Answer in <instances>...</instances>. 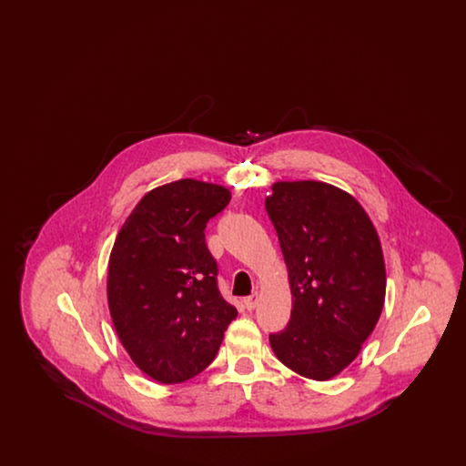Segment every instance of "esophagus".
I'll return each mask as SVG.
<instances>
[{
	"instance_id": "obj_1",
	"label": "esophagus",
	"mask_w": 466,
	"mask_h": 466,
	"mask_svg": "<svg viewBox=\"0 0 466 466\" xmlns=\"http://www.w3.org/2000/svg\"><path fill=\"white\" fill-rule=\"evenodd\" d=\"M258 293L255 291V293H251L249 297H246L243 300L244 308L248 310H253L255 308H257V304H258Z\"/></svg>"
}]
</instances>
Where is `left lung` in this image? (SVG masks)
Wrapping results in <instances>:
<instances>
[{
  "instance_id": "8db88e82",
  "label": "left lung",
  "mask_w": 466,
  "mask_h": 466,
  "mask_svg": "<svg viewBox=\"0 0 466 466\" xmlns=\"http://www.w3.org/2000/svg\"><path fill=\"white\" fill-rule=\"evenodd\" d=\"M266 199L289 268V327L268 337L278 360L312 380L339 376L374 332L386 297L376 227L325 181H276Z\"/></svg>"
}]
</instances>
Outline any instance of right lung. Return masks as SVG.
Segmentation results:
<instances>
[{"label": "right lung", "mask_w": 466, "mask_h": 466, "mask_svg": "<svg viewBox=\"0 0 466 466\" xmlns=\"http://www.w3.org/2000/svg\"><path fill=\"white\" fill-rule=\"evenodd\" d=\"M230 200L223 185L183 177L145 194L108 262L111 321L134 365L162 384L200 374L238 316L217 285L204 228Z\"/></svg>", "instance_id": "1"}]
</instances>
